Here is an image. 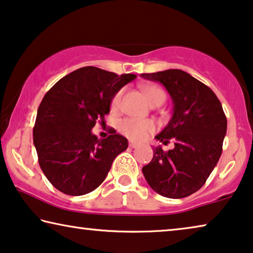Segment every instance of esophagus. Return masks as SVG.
<instances>
[{"label": "esophagus", "mask_w": 253, "mask_h": 253, "mask_svg": "<svg viewBox=\"0 0 253 253\" xmlns=\"http://www.w3.org/2000/svg\"><path fill=\"white\" fill-rule=\"evenodd\" d=\"M129 147H130L131 149H135V148L138 147V144L135 143V142H133V141H130V142H129Z\"/></svg>", "instance_id": "34e87169"}]
</instances>
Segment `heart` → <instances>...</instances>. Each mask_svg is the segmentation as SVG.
Here are the masks:
<instances>
[{"label":"heart","instance_id":"heart-1","mask_svg":"<svg viewBox=\"0 0 253 253\" xmlns=\"http://www.w3.org/2000/svg\"><path fill=\"white\" fill-rule=\"evenodd\" d=\"M143 92L150 104H155L159 101H165V92L157 86H145ZM123 90L117 91L111 99V109L113 111L119 109L120 101H122ZM119 131L126 137L134 141H141L152 133L155 125L151 120H143L136 118H125L119 123Z\"/></svg>","mask_w":253,"mask_h":253}]
</instances>
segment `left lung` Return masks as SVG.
Masks as SVG:
<instances>
[{"label":"left lung","mask_w":253,"mask_h":253,"mask_svg":"<svg viewBox=\"0 0 253 253\" xmlns=\"http://www.w3.org/2000/svg\"><path fill=\"white\" fill-rule=\"evenodd\" d=\"M161 83L172 97L173 116L156 138L172 150L154 149V158L142 167L145 180L156 193L183 198L204 186L222 152L227 118L216 95L182 70L142 73Z\"/></svg>","instance_id":"left-lung-1"}]
</instances>
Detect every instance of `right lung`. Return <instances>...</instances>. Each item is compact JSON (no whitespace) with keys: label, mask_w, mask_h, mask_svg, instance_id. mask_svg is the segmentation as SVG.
<instances>
[{"label":"right lung","mask_w":253,"mask_h":253,"mask_svg":"<svg viewBox=\"0 0 253 253\" xmlns=\"http://www.w3.org/2000/svg\"><path fill=\"white\" fill-rule=\"evenodd\" d=\"M135 78L84 66L57 81L44 95L33 141L42 172L56 189L81 196L105 180L128 141L116 131L98 140L91 129L97 122L105 124L112 97Z\"/></svg>","instance_id":"obj_1"}]
</instances>
